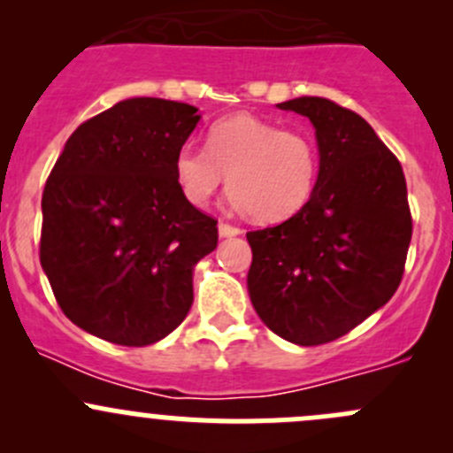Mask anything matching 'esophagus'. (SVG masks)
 <instances>
[{"instance_id": "esophagus-1", "label": "esophagus", "mask_w": 453, "mask_h": 453, "mask_svg": "<svg viewBox=\"0 0 453 453\" xmlns=\"http://www.w3.org/2000/svg\"><path fill=\"white\" fill-rule=\"evenodd\" d=\"M241 230L236 226H230V223H219V236L221 239H230V236H239Z\"/></svg>"}]
</instances>
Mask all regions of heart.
Masks as SVG:
<instances>
[{
  "label": "heart",
  "mask_w": 453,
  "mask_h": 453,
  "mask_svg": "<svg viewBox=\"0 0 453 453\" xmlns=\"http://www.w3.org/2000/svg\"><path fill=\"white\" fill-rule=\"evenodd\" d=\"M318 168L311 138L248 113L210 127L208 149L184 144L173 159L175 181L190 205H208L227 175L230 203L263 223L294 217L311 197Z\"/></svg>",
  "instance_id": "1"
}]
</instances>
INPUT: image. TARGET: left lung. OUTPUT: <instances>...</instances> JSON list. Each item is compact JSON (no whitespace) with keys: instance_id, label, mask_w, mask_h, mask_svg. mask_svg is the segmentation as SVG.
Returning a JSON list of instances; mask_svg holds the SVG:
<instances>
[{"instance_id":"obj_1","label":"left lung","mask_w":453,"mask_h":453,"mask_svg":"<svg viewBox=\"0 0 453 453\" xmlns=\"http://www.w3.org/2000/svg\"><path fill=\"white\" fill-rule=\"evenodd\" d=\"M276 107L313 125L318 181L294 217L248 232V291L276 335L318 346L395 296L412 239L408 188L399 159L355 111L318 96Z\"/></svg>"}]
</instances>
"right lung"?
Returning a JSON list of instances; mask_svg holds the SVG:
<instances>
[{
	"label": "right lung",
	"mask_w": 453,
	"mask_h": 453,
	"mask_svg": "<svg viewBox=\"0 0 453 453\" xmlns=\"http://www.w3.org/2000/svg\"><path fill=\"white\" fill-rule=\"evenodd\" d=\"M193 104L127 98L83 122L45 184L41 267L79 328L120 346L155 344L193 304V267L217 248V221L181 195L177 149Z\"/></svg>",
	"instance_id": "1"
}]
</instances>
